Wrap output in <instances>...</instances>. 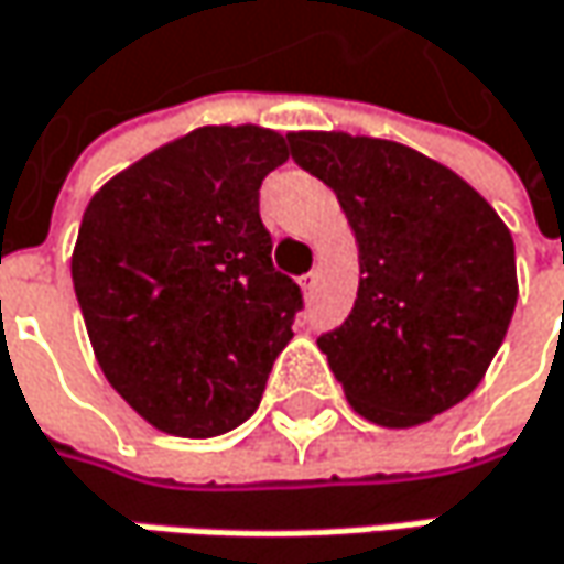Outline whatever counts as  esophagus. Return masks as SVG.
<instances>
[{
    "instance_id": "34e87169",
    "label": "esophagus",
    "mask_w": 564,
    "mask_h": 564,
    "mask_svg": "<svg viewBox=\"0 0 564 564\" xmlns=\"http://www.w3.org/2000/svg\"><path fill=\"white\" fill-rule=\"evenodd\" d=\"M300 286H303V293L310 296V293H313V286H315V271H313V274H306V278H300Z\"/></svg>"
}]
</instances>
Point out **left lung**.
Wrapping results in <instances>:
<instances>
[{
  "label": "left lung",
  "instance_id": "obj_1",
  "mask_svg": "<svg viewBox=\"0 0 564 564\" xmlns=\"http://www.w3.org/2000/svg\"><path fill=\"white\" fill-rule=\"evenodd\" d=\"M325 182L360 251V286L328 357L354 412L414 427L463 402L498 354L513 306V239L495 207L412 147L350 133H286Z\"/></svg>",
  "mask_w": 564,
  "mask_h": 564
}]
</instances>
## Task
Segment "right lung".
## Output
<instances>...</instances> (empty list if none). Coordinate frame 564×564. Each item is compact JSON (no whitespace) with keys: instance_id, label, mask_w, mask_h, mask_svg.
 <instances>
[{"instance_id":"1","label":"right lung","mask_w":564,"mask_h":564,"mask_svg":"<svg viewBox=\"0 0 564 564\" xmlns=\"http://www.w3.org/2000/svg\"><path fill=\"white\" fill-rule=\"evenodd\" d=\"M264 127H197L85 207L73 286L98 367L175 437H216L261 402L303 293L271 264L258 187L286 162Z\"/></svg>"}]
</instances>
